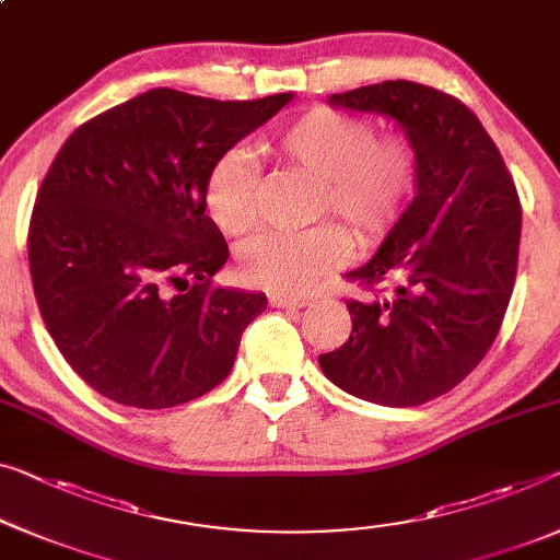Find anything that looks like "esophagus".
<instances>
[{
  "label": "esophagus",
  "mask_w": 560,
  "mask_h": 560,
  "mask_svg": "<svg viewBox=\"0 0 560 560\" xmlns=\"http://www.w3.org/2000/svg\"><path fill=\"white\" fill-rule=\"evenodd\" d=\"M269 302L271 306H279V308H302L308 304V299L291 296V294H271Z\"/></svg>",
  "instance_id": "esophagus-1"
}]
</instances>
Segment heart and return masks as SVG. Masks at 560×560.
I'll return each mask as SVG.
<instances>
[{
    "instance_id": "b5f03b06",
    "label": "heart",
    "mask_w": 560,
    "mask_h": 560,
    "mask_svg": "<svg viewBox=\"0 0 560 560\" xmlns=\"http://www.w3.org/2000/svg\"><path fill=\"white\" fill-rule=\"evenodd\" d=\"M266 153L319 183L316 213H334L360 241L385 236L415 186V153L402 138H377L372 122L312 107L266 140ZM256 165L244 148L215 158L203 178V206L223 233L254 221ZM345 231L322 226L299 233H258L238 248V273L252 287L304 291L345 261Z\"/></svg>"
}]
</instances>
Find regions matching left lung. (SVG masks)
Returning a JSON list of instances; mask_svg holds the SVG:
<instances>
[{"label":"left lung","mask_w":560,"mask_h":560,"mask_svg":"<svg viewBox=\"0 0 560 560\" xmlns=\"http://www.w3.org/2000/svg\"><path fill=\"white\" fill-rule=\"evenodd\" d=\"M327 103L395 122L417 171L412 203L345 273L370 294L347 302L352 334L319 366L366 402L424 405L460 385L498 337L518 269L515 183L480 120L435 88L387 80Z\"/></svg>","instance_id":"1"}]
</instances>
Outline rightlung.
Here are the masks:
<instances>
[{
	"label": "right lung",
	"mask_w": 560,
	"mask_h": 560,
	"mask_svg": "<svg viewBox=\"0 0 560 560\" xmlns=\"http://www.w3.org/2000/svg\"><path fill=\"white\" fill-rule=\"evenodd\" d=\"M291 100L155 88L65 140L32 211L30 273L49 337L103 397L163 410L231 374L269 302L211 287L229 246L206 215L203 178Z\"/></svg>",
	"instance_id": "obj_1"
}]
</instances>
